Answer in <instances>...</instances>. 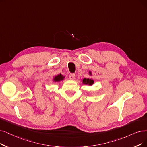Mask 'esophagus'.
<instances>
[{"instance_id":"obj_1","label":"esophagus","mask_w":147,"mask_h":147,"mask_svg":"<svg viewBox=\"0 0 147 147\" xmlns=\"http://www.w3.org/2000/svg\"><path fill=\"white\" fill-rule=\"evenodd\" d=\"M69 79L74 80V79H75V74H69Z\"/></svg>"}]
</instances>
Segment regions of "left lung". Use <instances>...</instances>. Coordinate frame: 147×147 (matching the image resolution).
<instances>
[{"label":"left lung","instance_id":"left-lung-1","mask_svg":"<svg viewBox=\"0 0 147 147\" xmlns=\"http://www.w3.org/2000/svg\"><path fill=\"white\" fill-rule=\"evenodd\" d=\"M89 74L90 76H92V73L91 71L89 72ZM82 80V83L84 85L85 84L86 85H88V86H92L94 83V80L92 79H89V78H84Z\"/></svg>","mask_w":147,"mask_h":147}]
</instances>
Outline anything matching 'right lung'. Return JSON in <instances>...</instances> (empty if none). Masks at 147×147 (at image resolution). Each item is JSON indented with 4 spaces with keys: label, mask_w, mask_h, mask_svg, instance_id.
Listing matches in <instances>:
<instances>
[{
    "label": "right lung",
    "mask_w": 147,
    "mask_h": 147,
    "mask_svg": "<svg viewBox=\"0 0 147 147\" xmlns=\"http://www.w3.org/2000/svg\"><path fill=\"white\" fill-rule=\"evenodd\" d=\"M65 79V76H63L61 74H58L53 78V81L55 82H58L60 81H62L63 80H64Z\"/></svg>",
    "instance_id": "obj_1"
}]
</instances>
